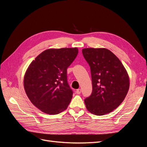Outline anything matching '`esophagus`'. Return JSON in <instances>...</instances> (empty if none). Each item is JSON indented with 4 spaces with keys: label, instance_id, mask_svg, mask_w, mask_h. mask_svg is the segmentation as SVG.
Wrapping results in <instances>:
<instances>
[{
    "label": "esophagus",
    "instance_id": "obj_1",
    "mask_svg": "<svg viewBox=\"0 0 147 147\" xmlns=\"http://www.w3.org/2000/svg\"><path fill=\"white\" fill-rule=\"evenodd\" d=\"M76 93H77V94H80V93H81V90H80V89H78V90H77Z\"/></svg>",
    "mask_w": 147,
    "mask_h": 147
}]
</instances>
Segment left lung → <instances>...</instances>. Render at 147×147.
I'll list each match as a JSON object with an SVG mask.
<instances>
[{
    "label": "left lung",
    "instance_id": "obj_1",
    "mask_svg": "<svg viewBox=\"0 0 147 147\" xmlns=\"http://www.w3.org/2000/svg\"><path fill=\"white\" fill-rule=\"evenodd\" d=\"M83 55L91 68L92 91L84 99L87 110L96 115L112 112L122 103L129 88V77L121 62L104 48H87Z\"/></svg>",
    "mask_w": 147,
    "mask_h": 147
}]
</instances>
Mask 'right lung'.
<instances>
[{
    "label": "right lung",
    "instance_id": "add662e5",
    "mask_svg": "<svg viewBox=\"0 0 147 147\" xmlns=\"http://www.w3.org/2000/svg\"><path fill=\"white\" fill-rule=\"evenodd\" d=\"M78 53L77 47L47 49L26 70L24 76L26 95L42 112L56 115L67 108L73 91L67 81V69Z\"/></svg>",
    "mask_w": 147,
    "mask_h": 147
}]
</instances>
